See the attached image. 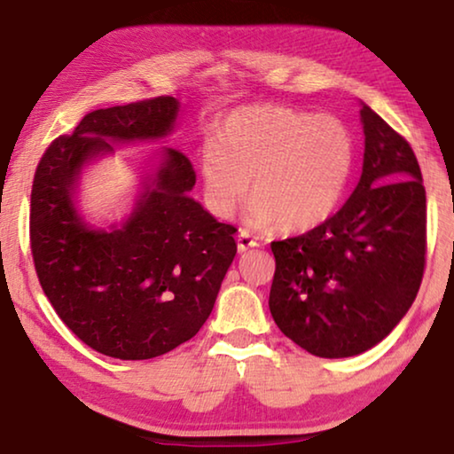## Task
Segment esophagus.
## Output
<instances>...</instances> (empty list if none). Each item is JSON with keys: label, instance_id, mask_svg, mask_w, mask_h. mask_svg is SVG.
<instances>
[{"label": "esophagus", "instance_id": "34e87169", "mask_svg": "<svg viewBox=\"0 0 454 454\" xmlns=\"http://www.w3.org/2000/svg\"><path fill=\"white\" fill-rule=\"evenodd\" d=\"M256 246H258V242L248 232H246V230H240V232H238V252H240V254H244V252L250 248H256Z\"/></svg>", "mask_w": 454, "mask_h": 454}]
</instances>
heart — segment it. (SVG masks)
<instances>
[{
    "label": "heart",
    "mask_w": 454,
    "mask_h": 454,
    "mask_svg": "<svg viewBox=\"0 0 454 454\" xmlns=\"http://www.w3.org/2000/svg\"><path fill=\"white\" fill-rule=\"evenodd\" d=\"M355 140L340 118L288 106H248L230 112L216 144L200 153L204 206L234 218L250 196V224L309 232L340 206L355 168Z\"/></svg>",
    "instance_id": "1"
}]
</instances>
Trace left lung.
Instances as JSON below:
<instances>
[{
	"mask_svg": "<svg viewBox=\"0 0 454 454\" xmlns=\"http://www.w3.org/2000/svg\"><path fill=\"white\" fill-rule=\"evenodd\" d=\"M358 186L325 224L272 242V318L292 342L347 358L390 334L417 298L427 254V194L411 144L363 104Z\"/></svg>",
	"mask_w": 454,
	"mask_h": 454,
	"instance_id": "obj_1",
	"label": "left lung"
}]
</instances>
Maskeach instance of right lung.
I'll return each instance as SVG.
<instances>
[{"instance_id": "add662e5", "label": "right lung", "mask_w": 454, "mask_h": 454, "mask_svg": "<svg viewBox=\"0 0 454 454\" xmlns=\"http://www.w3.org/2000/svg\"><path fill=\"white\" fill-rule=\"evenodd\" d=\"M178 110V99L160 96L90 112L35 168L29 242L37 278L64 325L112 358H153L190 340L236 256V228L188 196L196 172L174 148L162 150L121 228H90L74 206L83 164L114 150L107 139L158 140Z\"/></svg>"}]
</instances>
